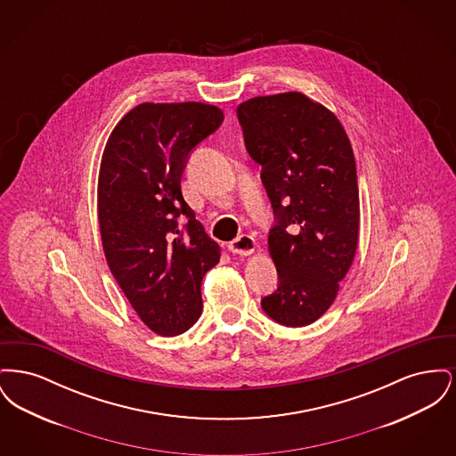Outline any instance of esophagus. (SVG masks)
I'll return each mask as SVG.
<instances>
[{
    "mask_svg": "<svg viewBox=\"0 0 456 456\" xmlns=\"http://www.w3.org/2000/svg\"><path fill=\"white\" fill-rule=\"evenodd\" d=\"M227 248H229V251L234 253V255L248 256V255H251V253L255 251L256 240L251 238V236H248V234H242V236H239L238 239H234L232 242H229Z\"/></svg>",
    "mask_w": 456,
    "mask_h": 456,
    "instance_id": "1",
    "label": "esophagus"
}]
</instances>
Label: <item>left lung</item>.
<instances>
[{"instance_id":"1","label":"left lung","mask_w":456,"mask_h":456,"mask_svg":"<svg viewBox=\"0 0 456 456\" xmlns=\"http://www.w3.org/2000/svg\"><path fill=\"white\" fill-rule=\"evenodd\" d=\"M238 119L275 216L268 249L279 283L261 307L281 325H311L335 301L357 249L359 188L347 133L301 92L249 99Z\"/></svg>"}]
</instances>
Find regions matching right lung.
<instances>
[{
  "mask_svg": "<svg viewBox=\"0 0 456 456\" xmlns=\"http://www.w3.org/2000/svg\"><path fill=\"white\" fill-rule=\"evenodd\" d=\"M224 112L201 102L140 104L116 125L104 149L97 210L110 273L142 322L179 335L203 309L201 279L220 260L181 193L196 147Z\"/></svg>",
  "mask_w": 456,
  "mask_h": 456,
  "instance_id": "right-lung-1",
  "label": "right lung"
}]
</instances>
